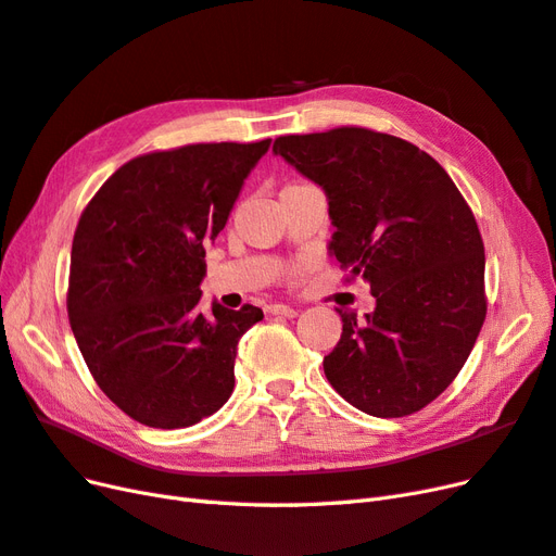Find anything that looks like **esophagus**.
<instances>
[{
    "label": "esophagus",
    "mask_w": 556,
    "mask_h": 556,
    "mask_svg": "<svg viewBox=\"0 0 556 556\" xmlns=\"http://www.w3.org/2000/svg\"><path fill=\"white\" fill-rule=\"evenodd\" d=\"M271 313L280 315V317H296V311L292 306H285V304H274Z\"/></svg>",
    "instance_id": "34e87169"
}]
</instances>
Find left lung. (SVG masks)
<instances>
[{
	"mask_svg": "<svg viewBox=\"0 0 556 556\" xmlns=\"http://www.w3.org/2000/svg\"><path fill=\"white\" fill-rule=\"evenodd\" d=\"M274 153L325 190L331 255L376 296L364 317L339 311L327 380L366 415L422 410L457 378L486 315L473 211L439 162L390 134H290Z\"/></svg>",
	"mask_w": 556,
	"mask_h": 556,
	"instance_id": "1",
	"label": "left lung"
}]
</instances>
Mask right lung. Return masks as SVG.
<instances>
[{
	"mask_svg": "<svg viewBox=\"0 0 556 556\" xmlns=\"http://www.w3.org/2000/svg\"><path fill=\"white\" fill-rule=\"evenodd\" d=\"M271 139L194 143L134 157L83 211L66 311L92 378L131 419L192 427L233 390L241 336L264 317L245 304L199 306L206 245Z\"/></svg>",
	"mask_w": 556,
	"mask_h": 556,
	"instance_id": "obj_1",
	"label": "right lung"
}]
</instances>
